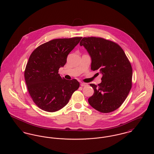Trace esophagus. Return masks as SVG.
Instances as JSON below:
<instances>
[{
    "instance_id": "obj_1",
    "label": "esophagus",
    "mask_w": 154,
    "mask_h": 154,
    "mask_svg": "<svg viewBox=\"0 0 154 154\" xmlns=\"http://www.w3.org/2000/svg\"><path fill=\"white\" fill-rule=\"evenodd\" d=\"M88 84L87 83H84V82H81L80 84V85L81 87H85L87 86Z\"/></svg>"
}]
</instances>
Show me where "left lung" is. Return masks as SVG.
Returning a JSON list of instances; mask_svg holds the SVG:
<instances>
[{"label":"left lung","mask_w":154,"mask_h":154,"mask_svg":"<svg viewBox=\"0 0 154 154\" xmlns=\"http://www.w3.org/2000/svg\"><path fill=\"white\" fill-rule=\"evenodd\" d=\"M91 58V70L102 74V82L91 84L94 95L88 99L95 110L108 113L118 109L132 88V68L118 44L100 37H84L80 43Z\"/></svg>","instance_id":"obj_1"}]
</instances>
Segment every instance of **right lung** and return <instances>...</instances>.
Listing matches in <instances>:
<instances>
[{
  "instance_id": "add662e5",
  "label": "right lung",
  "mask_w": 154,
  "mask_h": 154,
  "mask_svg": "<svg viewBox=\"0 0 154 154\" xmlns=\"http://www.w3.org/2000/svg\"><path fill=\"white\" fill-rule=\"evenodd\" d=\"M81 38L54 39L40 45L31 54L24 76L30 95L42 110L48 112L60 110L79 88L78 81L62 78L58 70L66 64L68 54Z\"/></svg>"
}]
</instances>
